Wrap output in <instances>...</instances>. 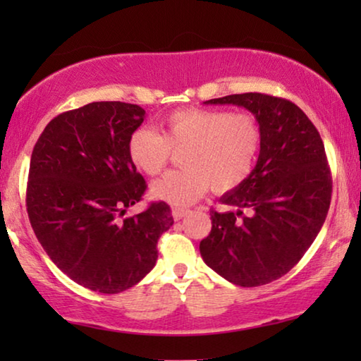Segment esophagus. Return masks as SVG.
I'll return each instance as SVG.
<instances>
[{
	"instance_id": "obj_1",
	"label": "esophagus",
	"mask_w": 361,
	"mask_h": 361,
	"mask_svg": "<svg viewBox=\"0 0 361 361\" xmlns=\"http://www.w3.org/2000/svg\"><path fill=\"white\" fill-rule=\"evenodd\" d=\"M188 213H189L188 209H180V207H175V209L172 210V216H173L175 221H178V219L185 218V216L188 215Z\"/></svg>"
}]
</instances>
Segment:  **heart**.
Listing matches in <instances>:
<instances>
[{
  "label": "heart",
  "mask_w": 361,
  "mask_h": 361,
  "mask_svg": "<svg viewBox=\"0 0 361 361\" xmlns=\"http://www.w3.org/2000/svg\"><path fill=\"white\" fill-rule=\"evenodd\" d=\"M157 130L138 127L127 152L140 172L156 176L167 167L172 151L180 152L185 169L169 172L151 188L154 197L173 205H189L212 188L224 194L252 175L261 149V127L248 111L181 108L166 116Z\"/></svg>",
  "instance_id": "1"
}]
</instances>
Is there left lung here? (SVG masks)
I'll return each instance as SVG.
<instances>
[{
    "instance_id": "8db88e82",
    "label": "left lung",
    "mask_w": 361,
    "mask_h": 361,
    "mask_svg": "<svg viewBox=\"0 0 361 361\" xmlns=\"http://www.w3.org/2000/svg\"><path fill=\"white\" fill-rule=\"evenodd\" d=\"M205 103L248 109L262 140L250 178L219 199L237 212L210 210L200 255L231 283H271L298 264L325 223L333 192L325 146L312 121L286 99L247 92Z\"/></svg>"
}]
</instances>
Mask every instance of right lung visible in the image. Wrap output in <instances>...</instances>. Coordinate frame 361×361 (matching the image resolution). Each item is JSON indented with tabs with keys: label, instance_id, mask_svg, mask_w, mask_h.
Wrapping results in <instances>:
<instances>
[{
	"label": "right lung",
	"instance_id": "add662e5",
	"mask_svg": "<svg viewBox=\"0 0 361 361\" xmlns=\"http://www.w3.org/2000/svg\"><path fill=\"white\" fill-rule=\"evenodd\" d=\"M143 119L145 109L132 103H89L49 122L32 152L27 212L36 239L60 271L92 291L137 285L173 224L162 200L122 218L146 191L127 152Z\"/></svg>",
	"mask_w": 361,
	"mask_h": 361
}]
</instances>
